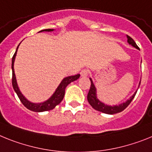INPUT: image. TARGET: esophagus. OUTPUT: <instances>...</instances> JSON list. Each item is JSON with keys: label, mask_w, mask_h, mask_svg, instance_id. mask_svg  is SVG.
<instances>
[{"label": "esophagus", "mask_w": 152, "mask_h": 152, "mask_svg": "<svg viewBox=\"0 0 152 152\" xmlns=\"http://www.w3.org/2000/svg\"><path fill=\"white\" fill-rule=\"evenodd\" d=\"M88 74H89V70L86 69H83L82 71L80 72L81 76H87Z\"/></svg>", "instance_id": "34e87169"}]
</instances>
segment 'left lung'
Returning a JSON list of instances; mask_svg holds the SVG:
<instances>
[{
  "label": "left lung",
  "instance_id": "1",
  "mask_svg": "<svg viewBox=\"0 0 152 152\" xmlns=\"http://www.w3.org/2000/svg\"><path fill=\"white\" fill-rule=\"evenodd\" d=\"M127 42L129 43L130 45H131L132 46H134V48H137L139 49L138 46L137 45V44L135 43V42L134 41V39L132 38H131L130 36L127 35ZM90 80V82H91V85H90V90H89V93L87 94V100L89 102V104L92 106V107L94 108V109L98 111L103 112L104 113H107V114H114V113H120V112L123 111L125 109L126 107H127V106L131 104V102L132 101V100L134 99V97L135 96L136 94H137V92H135L134 95L130 98L129 100H127L125 103H123V104H120L118 106H107L105 105L104 104L101 103L100 100H98L97 98H96V87L94 86V83L92 81L91 79ZM141 84V82L140 83Z\"/></svg>",
  "mask_w": 152,
  "mask_h": 152
}]
</instances>
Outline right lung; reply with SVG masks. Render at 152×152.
<instances>
[{"mask_svg":"<svg viewBox=\"0 0 152 152\" xmlns=\"http://www.w3.org/2000/svg\"><path fill=\"white\" fill-rule=\"evenodd\" d=\"M53 31V29H45V30H42L40 31ZM18 46L17 47V50ZM17 50H16L15 53L14 54L13 57H12V63H11V68H12V86H13L14 90L16 92V94H17L18 96L20 99L22 104L28 110L35 112H43L54 109L63 100V97H64L65 95V90H66V86H68L70 83L73 82V81H75V80L80 78V74H77V75H75V76H68V77H66V78L63 79V80L59 84V86H58V88H57L56 92L53 94V95L45 102H43V103H41V104L31 103L30 101L27 100L26 98L20 92V90L18 89V86L17 82H16L15 70H14V62H15V56H16V54H17Z\"/></svg>","mask_w":152,"mask_h":152,"instance_id":"1","label":"right lung"}]
</instances>
